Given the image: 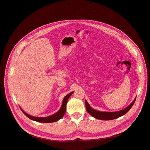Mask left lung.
<instances>
[{"label": "left lung", "mask_w": 150, "mask_h": 150, "mask_svg": "<svg viewBox=\"0 0 150 150\" xmlns=\"http://www.w3.org/2000/svg\"><path fill=\"white\" fill-rule=\"evenodd\" d=\"M136 98L134 100V101L129 106H127L126 108H125L122 110H121L119 111L116 112H101L97 110H95L92 109V108L90 106V105L88 104L87 101L86 100V110L88 111V112L91 116H93L94 117L97 118L98 119H100V120H112V119H115L119 117H121L124 115H125L130 110L132 106L134 105L135 101Z\"/></svg>", "instance_id": "obj_1"}]
</instances>
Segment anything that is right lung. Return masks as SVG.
<instances>
[{
    "label": "right lung",
    "mask_w": 150,
    "mask_h": 150,
    "mask_svg": "<svg viewBox=\"0 0 150 150\" xmlns=\"http://www.w3.org/2000/svg\"><path fill=\"white\" fill-rule=\"evenodd\" d=\"M73 93V92H72L71 93H69V94H68L66 97L64 98L63 100V103H62V106L61 107L60 110H59L57 113L54 114L52 116H50L49 117H34V116H31L29 115H28L27 113H26L25 111H23L22 109H21V110L23 111V112L25 114V115L29 117L30 119H32L33 121H37V122H56L57 121H58L59 119H61L64 115L65 111H66V106H67V103L68 101V98H69L70 96L72 95V93Z\"/></svg>",
    "instance_id": "1"
}]
</instances>
